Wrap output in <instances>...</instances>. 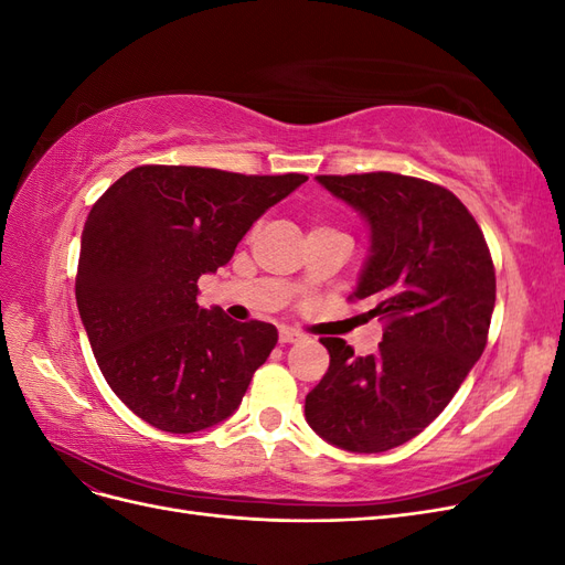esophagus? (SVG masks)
Instances as JSON below:
<instances>
[{
    "instance_id": "34e87169",
    "label": "esophagus",
    "mask_w": 565,
    "mask_h": 565,
    "mask_svg": "<svg viewBox=\"0 0 565 565\" xmlns=\"http://www.w3.org/2000/svg\"><path fill=\"white\" fill-rule=\"evenodd\" d=\"M278 341H280V344H295V341H301V334L295 332V330H289V328H282L278 332Z\"/></svg>"
}]
</instances>
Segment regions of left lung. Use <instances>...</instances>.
<instances>
[{
    "mask_svg": "<svg viewBox=\"0 0 565 565\" xmlns=\"http://www.w3.org/2000/svg\"><path fill=\"white\" fill-rule=\"evenodd\" d=\"M365 218L370 254L353 299L386 320L377 353L322 337L330 367L306 396V422L349 452H384L422 434L481 358L494 268L476 218L448 188L372 172L316 177Z\"/></svg>",
    "mask_w": 565,
    "mask_h": 565,
    "instance_id": "obj_1",
    "label": "left lung"
}]
</instances>
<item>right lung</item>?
Here are the masks:
<instances>
[{"instance_id":"add662e5","label":"right lung","mask_w":565,"mask_h":565,"mask_svg":"<svg viewBox=\"0 0 565 565\" xmlns=\"http://www.w3.org/2000/svg\"><path fill=\"white\" fill-rule=\"evenodd\" d=\"M303 181L143 164L98 198L75 297L96 363L134 415L195 434L235 413L278 330L200 309L198 280L226 266L254 221Z\"/></svg>"}]
</instances>
